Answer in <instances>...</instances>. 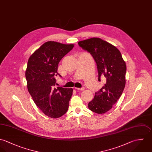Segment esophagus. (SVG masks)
I'll use <instances>...</instances> for the list:
<instances>
[{
	"instance_id": "esophagus-1",
	"label": "esophagus",
	"mask_w": 152,
	"mask_h": 152,
	"mask_svg": "<svg viewBox=\"0 0 152 152\" xmlns=\"http://www.w3.org/2000/svg\"><path fill=\"white\" fill-rule=\"evenodd\" d=\"M76 89L78 90V91H84L85 90V88L82 87L81 88H76Z\"/></svg>"
}]
</instances>
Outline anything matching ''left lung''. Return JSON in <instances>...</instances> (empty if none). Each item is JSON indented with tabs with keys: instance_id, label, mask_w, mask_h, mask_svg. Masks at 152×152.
<instances>
[{
	"instance_id": "8db88e82",
	"label": "left lung",
	"mask_w": 152,
	"mask_h": 152,
	"mask_svg": "<svg viewBox=\"0 0 152 152\" xmlns=\"http://www.w3.org/2000/svg\"><path fill=\"white\" fill-rule=\"evenodd\" d=\"M79 46L91 54L96 63L98 80L104 77L106 83L95 93L88 104L92 112L102 114L112 108L121 96L126 84V65L121 53L113 45L97 37L80 41Z\"/></svg>"
}]
</instances>
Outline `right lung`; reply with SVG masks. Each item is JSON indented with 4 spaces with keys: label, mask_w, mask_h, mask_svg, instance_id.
Instances as JSON below:
<instances>
[{
    "label": "right lung",
    "mask_w": 152,
    "mask_h": 152,
    "mask_svg": "<svg viewBox=\"0 0 152 152\" xmlns=\"http://www.w3.org/2000/svg\"><path fill=\"white\" fill-rule=\"evenodd\" d=\"M73 46V44L47 42L28 60L25 73L28 91L36 106L52 118H60L69 107L73 90L56 87L55 77H61L58 73L59 62Z\"/></svg>",
    "instance_id": "obj_1"
}]
</instances>
